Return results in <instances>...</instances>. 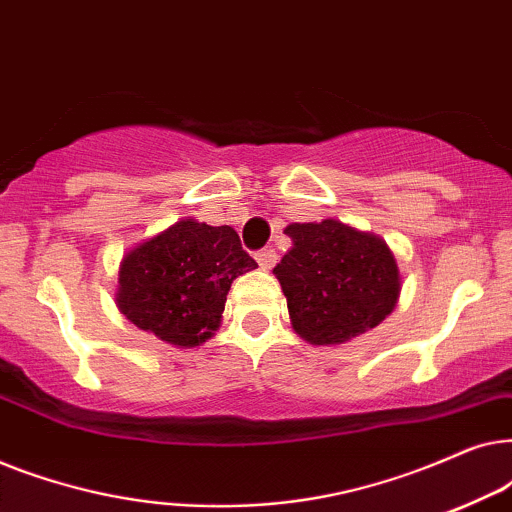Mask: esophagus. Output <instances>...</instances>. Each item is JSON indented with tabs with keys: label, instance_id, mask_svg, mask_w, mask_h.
<instances>
[{
	"label": "esophagus",
	"instance_id": "34e87169",
	"mask_svg": "<svg viewBox=\"0 0 512 512\" xmlns=\"http://www.w3.org/2000/svg\"><path fill=\"white\" fill-rule=\"evenodd\" d=\"M277 251L275 249H261L256 254V261H258V265H261L263 270H272L275 268V263H277Z\"/></svg>",
	"mask_w": 512,
	"mask_h": 512
}]
</instances>
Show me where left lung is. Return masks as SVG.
Masks as SVG:
<instances>
[{"instance_id":"left-lung-1","label":"left lung","mask_w":512,"mask_h":512,"mask_svg":"<svg viewBox=\"0 0 512 512\" xmlns=\"http://www.w3.org/2000/svg\"><path fill=\"white\" fill-rule=\"evenodd\" d=\"M293 247L275 265L293 331L310 345L335 347L373 331L394 312L401 270L380 235L338 219L291 223Z\"/></svg>"}]
</instances>
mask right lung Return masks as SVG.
<instances>
[{"label": "right lung", "instance_id": "right-lung-1", "mask_svg": "<svg viewBox=\"0 0 512 512\" xmlns=\"http://www.w3.org/2000/svg\"><path fill=\"white\" fill-rule=\"evenodd\" d=\"M254 268L233 228L186 216L123 254L116 307L167 345L200 347L219 331L233 279Z\"/></svg>", "mask_w": 512, "mask_h": 512}]
</instances>
